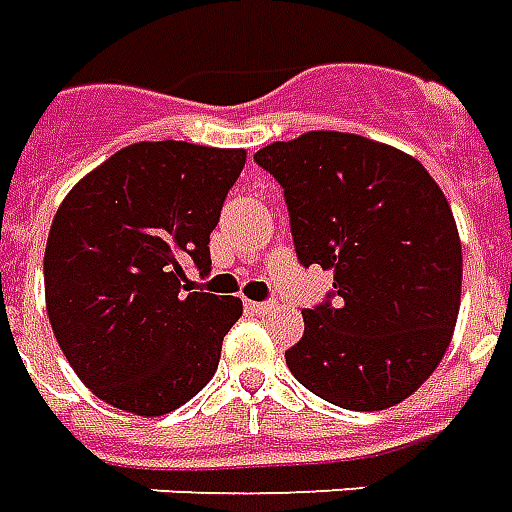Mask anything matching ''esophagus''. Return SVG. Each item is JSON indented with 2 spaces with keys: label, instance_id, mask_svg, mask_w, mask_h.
<instances>
[{
  "label": "esophagus",
  "instance_id": "esophagus-1",
  "mask_svg": "<svg viewBox=\"0 0 512 512\" xmlns=\"http://www.w3.org/2000/svg\"><path fill=\"white\" fill-rule=\"evenodd\" d=\"M248 308H250V311H256V314H273L275 303L264 300V303H248Z\"/></svg>",
  "mask_w": 512,
  "mask_h": 512
}]
</instances>
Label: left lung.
<instances>
[{
	"label": "left lung",
	"instance_id": "obj_1",
	"mask_svg": "<svg viewBox=\"0 0 512 512\" xmlns=\"http://www.w3.org/2000/svg\"><path fill=\"white\" fill-rule=\"evenodd\" d=\"M253 159L284 187L300 264L333 270V303L303 311L289 372L347 411L411 397L458 322L463 256L441 187L411 154L361 134L306 132Z\"/></svg>",
	"mask_w": 512,
	"mask_h": 512
}]
</instances>
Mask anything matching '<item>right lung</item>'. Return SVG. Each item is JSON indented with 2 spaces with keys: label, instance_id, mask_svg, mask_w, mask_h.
<instances>
[{
  "label": "right lung",
  "instance_id": "add662e5",
  "mask_svg": "<svg viewBox=\"0 0 512 512\" xmlns=\"http://www.w3.org/2000/svg\"><path fill=\"white\" fill-rule=\"evenodd\" d=\"M245 168L242 148L134 143L90 170L54 215L43 256L54 339L99 400L162 416L212 380L242 300L190 292Z\"/></svg>",
  "mask_w": 512,
  "mask_h": 512
}]
</instances>
